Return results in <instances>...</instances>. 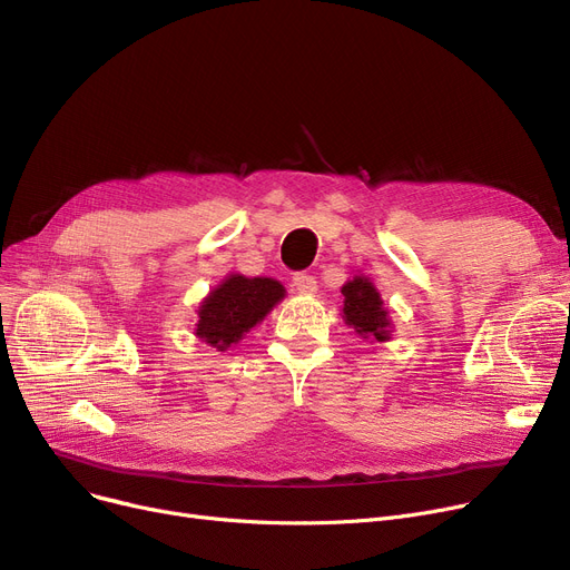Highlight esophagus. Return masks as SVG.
<instances>
[{
	"mask_svg": "<svg viewBox=\"0 0 570 570\" xmlns=\"http://www.w3.org/2000/svg\"><path fill=\"white\" fill-rule=\"evenodd\" d=\"M293 288H295L297 293L309 295V293L316 291V277H314V275H307V273H297V275L293 277Z\"/></svg>",
	"mask_w": 570,
	"mask_h": 570,
	"instance_id": "obj_1",
	"label": "esophagus"
}]
</instances>
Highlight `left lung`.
<instances>
[{
	"mask_svg": "<svg viewBox=\"0 0 570 570\" xmlns=\"http://www.w3.org/2000/svg\"><path fill=\"white\" fill-rule=\"evenodd\" d=\"M344 307L342 318L348 327L370 342H391L393 321L391 312L385 309L381 293L374 282L365 275H353L344 286Z\"/></svg>",
	"mask_w": 570,
	"mask_h": 570,
	"instance_id": "8db88e82",
	"label": "left lung"
}]
</instances>
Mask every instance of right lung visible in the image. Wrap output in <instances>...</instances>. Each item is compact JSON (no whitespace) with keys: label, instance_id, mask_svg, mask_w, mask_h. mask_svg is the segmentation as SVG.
<instances>
[{"label":"right lung","instance_id":"1","mask_svg":"<svg viewBox=\"0 0 570 570\" xmlns=\"http://www.w3.org/2000/svg\"><path fill=\"white\" fill-rule=\"evenodd\" d=\"M286 288L273 277H245L230 273L209 291L198 305L194 335L217 351H228L256 327L275 305L284 301Z\"/></svg>","mask_w":570,"mask_h":570}]
</instances>
